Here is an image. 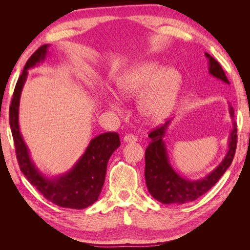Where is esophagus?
<instances>
[{
    "mask_svg": "<svg viewBox=\"0 0 250 250\" xmlns=\"http://www.w3.org/2000/svg\"><path fill=\"white\" fill-rule=\"evenodd\" d=\"M124 141L126 143V142H136L137 141V137L134 136L133 134H126L125 135L124 137Z\"/></svg>",
    "mask_w": 250,
    "mask_h": 250,
    "instance_id": "34e87169",
    "label": "esophagus"
}]
</instances>
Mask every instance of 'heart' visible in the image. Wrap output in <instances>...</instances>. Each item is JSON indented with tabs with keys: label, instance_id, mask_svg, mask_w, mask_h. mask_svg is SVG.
Returning a JSON list of instances; mask_svg holds the SVG:
<instances>
[{
	"label": "heart",
	"instance_id": "obj_1",
	"mask_svg": "<svg viewBox=\"0 0 250 250\" xmlns=\"http://www.w3.org/2000/svg\"><path fill=\"white\" fill-rule=\"evenodd\" d=\"M183 79L174 67H163L153 61L134 63L116 79L117 92L125 99L136 98L142 93L139 108L150 122H161L172 114L177 104ZM110 106L116 100L109 98Z\"/></svg>",
	"mask_w": 250,
	"mask_h": 250
}]
</instances>
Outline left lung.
<instances>
[{"mask_svg": "<svg viewBox=\"0 0 250 250\" xmlns=\"http://www.w3.org/2000/svg\"><path fill=\"white\" fill-rule=\"evenodd\" d=\"M205 56L208 59V71L210 75L220 79L225 83H230L219 62L207 52H205ZM230 116L232 119H234V109L232 106H230ZM169 121L171 120L167 121L161 126H157L148 134L150 143L145 151L146 186L153 198L163 204H184L199 199L206 193L229 168L236 150L237 125L235 121L233 122V130L229 137V150L219 166L204 178L189 180L179 176L168 162L163 136L166 135Z\"/></svg>", "mask_w": 250, "mask_h": 250, "instance_id": "obj_1", "label": "left lung"}]
</instances>
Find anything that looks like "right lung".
I'll return each instance as SVG.
<instances>
[{"mask_svg":"<svg viewBox=\"0 0 250 250\" xmlns=\"http://www.w3.org/2000/svg\"><path fill=\"white\" fill-rule=\"evenodd\" d=\"M48 47L47 44L41 46L29 58L14 90L9 106V125L16 156L21 172L47 200L61 207L83 209L92 205L99 198L105 180L107 162L113 152L120 146L119 134L116 132H106L95 136L90 141L86 151L70 172L61 176L47 178L36 168L19 130V101L28 70L45 59Z\"/></svg>","mask_w":250,"mask_h":250,"instance_id":"1","label":"right lung"}]
</instances>
